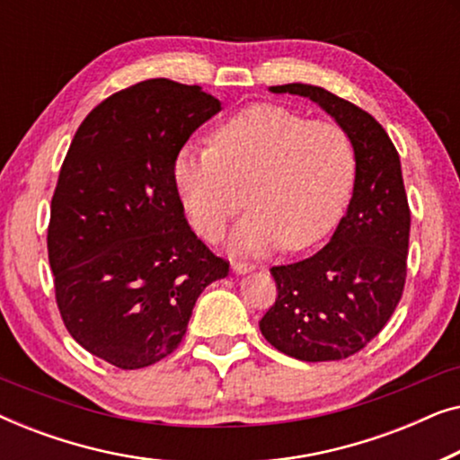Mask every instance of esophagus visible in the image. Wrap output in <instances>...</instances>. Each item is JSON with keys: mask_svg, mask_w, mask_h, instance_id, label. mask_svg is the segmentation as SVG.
<instances>
[{"mask_svg": "<svg viewBox=\"0 0 460 460\" xmlns=\"http://www.w3.org/2000/svg\"><path fill=\"white\" fill-rule=\"evenodd\" d=\"M232 270H234L236 274H247L251 270H255V266L249 261H232Z\"/></svg>", "mask_w": 460, "mask_h": 460, "instance_id": "1", "label": "esophagus"}]
</instances>
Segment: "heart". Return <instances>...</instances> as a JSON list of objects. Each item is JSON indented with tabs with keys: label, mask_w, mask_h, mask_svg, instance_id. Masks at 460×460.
Instances as JSON below:
<instances>
[{
	"label": "heart",
	"mask_w": 460,
	"mask_h": 460,
	"mask_svg": "<svg viewBox=\"0 0 460 460\" xmlns=\"http://www.w3.org/2000/svg\"><path fill=\"white\" fill-rule=\"evenodd\" d=\"M356 178V150L341 125L310 121L280 104H253L219 123L211 146L184 144L173 181L194 230L217 241L226 224L253 207L236 228L241 251L312 247L335 228Z\"/></svg>",
	"instance_id": "obj_1"
}]
</instances>
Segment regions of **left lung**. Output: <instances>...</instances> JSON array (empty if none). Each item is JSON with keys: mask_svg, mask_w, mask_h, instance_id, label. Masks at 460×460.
Instances as JSON below:
<instances>
[{"mask_svg": "<svg viewBox=\"0 0 460 460\" xmlns=\"http://www.w3.org/2000/svg\"><path fill=\"white\" fill-rule=\"evenodd\" d=\"M270 90L314 100L348 131L356 181L331 243L307 260L270 268L276 301L260 329L276 349L297 360H343L379 335L404 293L411 207L400 155L373 115L323 87Z\"/></svg>", "mask_w": 460, "mask_h": 460, "instance_id": "1", "label": "left lung"}]
</instances>
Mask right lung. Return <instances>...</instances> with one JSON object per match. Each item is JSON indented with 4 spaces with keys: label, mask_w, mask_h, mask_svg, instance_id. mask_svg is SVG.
<instances>
[{
    "label": "right lung",
    "mask_w": 460,
    "mask_h": 460,
    "mask_svg": "<svg viewBox=\"0 0 460 460\" xmlns=\"http://www.w3.org/2000/svg\"><path fill=\"white\" fill-rule=\"evenodd\" d=\"M219 100L148 79L102 100L60 167L48 260L66 331L100 360L144 368L178 349L199 295L230 263L194 234L173 159Z\"/></svg>",
    "instance_id": "1"
}]
</instances>
